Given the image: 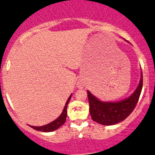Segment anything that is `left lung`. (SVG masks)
<instances>
[{"label": "left lung", "instance_id": "left-lung-1", "mask_svg": "<svg viewBox=\"0 0 155 155\" xmlns=\"http://www.w3.org/2000/svg\"><path fill=\"white\" fill-rule=\"evenodd\" d=\"M143 86V74L137 88L129 98L117 102H103L87 91L91 119L102 125H114L128 117L136 107Z\"/></svg>", "mask_w": 155, "mask_h": 155}]
</instances>
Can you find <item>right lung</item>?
Instances as JSON below:
<instances>
[{"label":"right lung","mask_w":155,"mask_h":155,"mask_svg":"<svg viewBox=\"0 0 155 155\" xmlns=\"http://www.w3.org/2000/svg\"><path fill=\"white\" fill-rule=\"evenodd\" d=\"M71 95L69 97V98H68L67 102H66V105L65 106H64L63 113H61V116H59L57 120H54V121L52 122V123H50V124H47V125L42 126V127H31V128H33L35 130L42 131V132H51V131L57 130L59 127H61L66 122V118H67V116H68L67 108H68V103H69L70 100H71Z\"/></svg>","instance_id":"right-lung-1"}]
</instances>
